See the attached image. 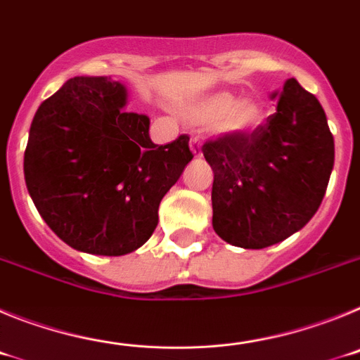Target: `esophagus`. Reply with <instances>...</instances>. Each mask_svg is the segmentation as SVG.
I'll return each instance as SVG.
<instances>
[{
    "instance_id": "esophagus-1",
    "label": "esophagus",
    "mask_w": 360,
    "mask_h": 360,
    "mask_svg": "<svg viewBox=\"0 0 360 360\" xmlns=\"http://www.w3.org/2000/svg\"><path fill=\"white\" fill-rule=\"evenodd\" d=\"M189 148L196 158L202 157V142H200V136H191Z\"/></svg>"
}]
</instances>
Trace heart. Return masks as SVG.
<instances>
[{"label":"heart","instance_id":"obj_1","mask_svg":"<svg viewBox=\"0 0 360 360\" xmlns=\"http://www.w3.org/2000/svg\"><path fill=\"white\" fill-rule=\"evenodd\" d=\"M187 115L196 124L216 122L221 133H245L262 122L263 108L256 101H236L231 94H218L191 106Z\"/></svg>","mask_w":360,"mask_h":360}]
</instances>
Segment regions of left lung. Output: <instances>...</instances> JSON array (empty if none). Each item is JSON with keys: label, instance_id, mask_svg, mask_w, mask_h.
Segmentation results:
<instances>
[{"label": "left lung", "instance_id": "left-lung-1", "mask_svg": "<svg viewBox=\"0 0 360 360\" xmlns=\"http://www.w3.org/2000/svg\"><path fill=\"white\" fill-rule=\"evenodd\" d=\"M202 153L214 173L212 227L241 249H265L303 229L335 157L323 106L295 79L285 81L266 122L252 133H221Z\"/></svg>", "mask_w": 360, "mask_h": 360}]
</instances>
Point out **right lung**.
Wrapping results in <instances>:
<instances>
[{"instance_id": "obj_1", "label": "right lung", "mask_w": 360, "mask_h": 360, "mask_svg": "<svg viewBox=\"0 0 360 360\" xmlns=\"http://www.w3.org/2000/svg\"><path fill=\"white\" fill-rule=\"evenodd\" d=\"M108 77H73L43 101L25 149V182L41 218L73 249L133 252L151 238L162 198L193 160L189 136L158 146Z\"/></svg>"}]
</instances>
